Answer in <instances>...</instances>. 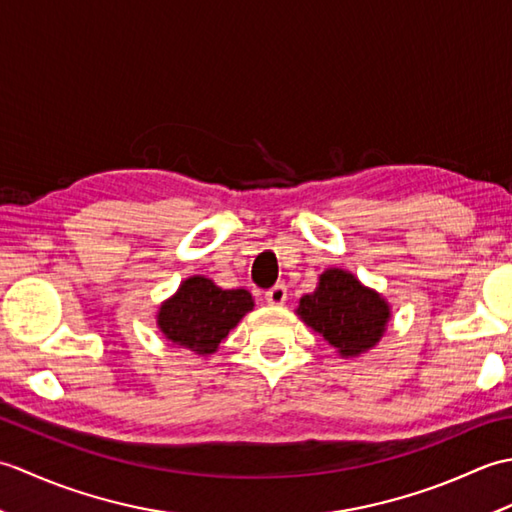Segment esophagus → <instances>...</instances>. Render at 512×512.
<instances>
[{
	"label": "esophagus",
	"mask_w": 512,
	"mask_h": 512,
	"mask_svg": "<svg viewBox=\"0 0 512 512\" xmlns=\"http://www.w3.org/2000/svg\"><path fill=\"white\" fill-rule=\"evenodd\" d=\"M286 299H288V290H286L284 284H277L275 288H270L266 292V303H268V306H284Z\"/></svg>",
	"instance_id": "34e87169"
}]
</instances>
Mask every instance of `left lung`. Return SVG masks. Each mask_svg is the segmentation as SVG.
Returning <instances> with one entry per match:
<instances>
[{
	"mask_svg": "<svg viewBox=\"0 0 512 512\" xmlns=\"http://www.w3.org/2000/svg\"><path fill=\"white\" fill-rule=\"evenodd\" d=\"M295 312L343 358L374 350L391 319L389 301L343 268L323 270L317 288L299 299Z\"/></svg>",
	"mask_w": 512,
	"mask_h": 512,
	"instance_id": "1",
	"label": "left lung"
}]
</instances>
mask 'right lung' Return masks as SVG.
I'll list each match as a JSON object with an SVG mask.
<instances>
[{
    "instance_id": "1",
    "label": "right lung",
    "mask_w": 512,
    "mask_h": 512,
    "mask_svg": "<svg viewBox=\"0 0 512 512\" xmlns=\"http://www.w3.org/2000/svg\"><path fill=\"white\" fill-rule=\"evenodd\" d=\"M255 308L248 290H224L204 275L184 279L176 295L160 303L156 325L176 347L198 356H209Z\"/></svg>"
}]
</instances>
